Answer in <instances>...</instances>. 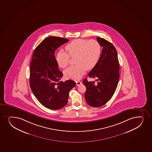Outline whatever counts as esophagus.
<instances>
[{
	"mask_svg": "<svg viewBox=\"0 0 152 152\" xmlns=\"http://www.w3.org/2000/svg\"><path fill=\"white\" fill-rule=\"evenodd\" d=\"M76 84H77V86H78L80 85V84H82V83L80 81H77L76 82Z\"/></svg>",
	"mask_w": 152,
	"mask_h": 152,
	"instance_id": "esophagus-1",
	"label": "esophagus"
}]
</instances>
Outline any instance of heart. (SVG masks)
<instances>
[{
    "instance_id": "obj_1",
    "label": "heart",
    "mask_w": 152,
    "mask_h": 152,
    "mask_svg": "<svg viewBox=\"0 0 152 152\" xmlns=\"http://www.w3.org/2000/svg\"><path fill=\"white\" fill-rule=\"evenodd\" d=\"M67 52L60 50L56 56V62L62 68H66L70 57L75 59V65L67 68L64 72L66 79L77 80L85 72L86 69L94 68L97 64L101 55V45L97 40L76 39L65 47Z\"/></svg>"
}]
</instances>
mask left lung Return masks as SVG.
<instances>
[{
	"mask_svg": "<svg viewBox=\"0 0 152 152\" xmlns=\"http://www.w3.org/2000/svg\"><path fill=\"white\" fill-rule=\"evenodd\" d=\"M102 47V53L96 66L89 72L90 77L97 78V84L94 82L83 80L86 87L85 98L91 107H98L108 102L113 96L119 80V63L115 47L110 42L97 37Z\"/></svg>",
	"mask_w": 152,
	"mask_h": 152,
	"instance_id": "obj_1",
	"label": "left lung"
}]
</instances>
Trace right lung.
Instances as JSON below:
<instances>
[{"instance_id": "add662e5", "label": "right lung", "mask_w": 152, "mask_h": 152, "mask_svg": "<svg viewBox=\"0 0 152 152\" xmlns=\"http://www.w3.org/2000/svg\"><path fill=\"white\" fill-rule=\"evenodd\" d=\"M69 41L59 37H50L42 40L33 52L30 67V86L37 99L47 108L57 110L68 102L69 92L76 83L63 76L56 62L55 51Z\"/></svg>"}]
</instances>
